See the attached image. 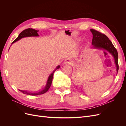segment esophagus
<instances>
[{
	"instance_id": "34e87169",
	"label": "esophagus",
	"mask_w": 126,
	"mask_h": 126,
	"mask_svg": "<svg viewBox=\"0 0 126 126\" xmlns=\"http://www.w3.org/2000/svg\"><path fill=\"white\" fill-rule=\"evenodd\" d=\"M72 63V61L70 59H67L64 61V64H71Z\"/></svg>"
}]
</instances>
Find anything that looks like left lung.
Here are the masks:
<instances>
[{
    "mask_svg": "<svg viewBox=\"0 0 126 126\" xmlns=\"http://www.w3.org/2000/svg\"><path fill=\"white\" fill-rule=\"evenodd\" d=\"M90 32H92L93 35L91 44L93 45V48L105 50L112 56L115 60L117 75L119 66L118 62V55L116 49L113 46L111 41L104 34L101 33L94 29H90Z\"/></svg>",
    "mask_w": 126,
    "mask_h": 126,
    "instance_id": "left-lung-1",
    "label": "left lung"
}]
</instances>
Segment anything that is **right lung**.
I'll return each mask as SVG.
<instances>
[{
	"mask_svg": "<svg viewBox=\"0 0 126 126\" xmlns=\"http://www.w3.org/2000/svg\"><path fill=\"white\" fill-rule=\"evenodd\" d=\"M38 32H39V30H36L35 29H33L32 28H28V29H25V30H23V31H22L19 34V35L18 37L11 44H13V43H15V42L18 41L19 40H20L21 38H24V37H38L39 35L37 33ZM60 66L59 65L57 66L56 68V69L54 71H53L52 73L49 76L47 81V83H46V86L45 87L44 89H43L42 90H40V91H37V92H36V93H32V92H30V91H28L27 90H19V91H20L21 92H22L24 94H28V95H32V96H36V95H39V94H45V93H46L47 91L48 90V89H49V88H50L51 86L54 72L57 69H59V68H60Z\"/></svg>",
	"mask_w": 126,
	"mask_h": 126,
	"instance_id": "obj_1",
	"label": "right lung"
}]
</instances>
